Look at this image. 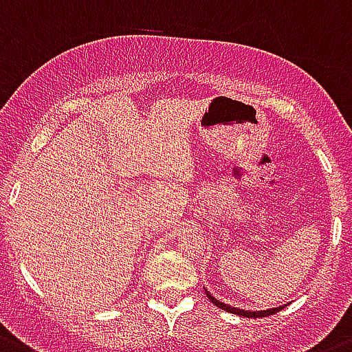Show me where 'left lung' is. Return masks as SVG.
I'll use <instances>...</instances> for the list:
<instances>
[{
    "label": "left lung",
    "mask_w": 352,
    "mask_h": 352,
    "mask_svg": "<svg viewBox=\"0 0 352 352\" xmlns=\"http://www.w3.org/2000/svg\"><path fill=\"white\" fill-rule=\"evenodd\" d=\"M206 290V288H204ZM206 295H208V299L211 300L217 308H221L226 309V311L229 313H234V315H240V317H247V318H259V317H268V315H274V313L281 311L285 306H279V308H272V309H263V311H249V309H240V308H232V306H229V304L221 302V300L214 299L211 294H209L208 290H206Z\"/></svg>",
    "instance_id": "obj_1"
}]
</instances>
